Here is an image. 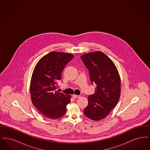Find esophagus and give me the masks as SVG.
Listing matches in <instances>:
<instances>
[{
  "label": "esophagus",
  "instance_id": "obj_1",
  "mask_svg": "<svg viewBox=\"0 0 150 150\" xmlns=\"http://www.w3.org/2000/svg\"><path fill=\"white\" fill-rule=\"evenodd\" d=\"M72 97H73L74 98H79L80 97V96L76 95V94H73V95H72Z\"/></svg>",
  "mask_w": 150,
  "mask_h": 150
}]
</instances>
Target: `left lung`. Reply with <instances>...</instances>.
I'll list each match as a JSON object with an SVG mask.
<instances>
[{
    "instance_id": "left-lung-1",
    "label": "left lung",
    "mask_w": 150,
    "mask_h": 150,
    "mask_svg": "<svg viewBox=\"0 0 150 150\" xmlns=\"http://www.w3.org/2000/svg\"><path fill=\"white\" fill-rule=\"evenodd\" d=\"M89 72L92 84L97 86L95 93L88 97L84 114L98 121L105 118L117 105L120 96L121 80L112 61L103 52L96 51L81 56Z\"/></svg>"
}]
</instances>
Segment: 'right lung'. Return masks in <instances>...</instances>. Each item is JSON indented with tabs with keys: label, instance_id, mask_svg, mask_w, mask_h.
I'll return each mask as SVG.
<instances>
[{
	"label": "right lung",
	"instance_id": "right-lung-1",
	"mask_svg": "<svg viewBox=\"0 0 150 150\" xmlns=\"http://www.w3.org/2000/svg\"><path fill=\"white\" fill-rule=\"evenodd\" d=\"M73 58L70 53L53 51L42 57L36 64L30 86L31 101L46 117L56 119L66 112L71 96L56 90L65 66Z\"/></svg>",
	"mask_w": 150,
	"mask_h": 150
}]
</instances>
